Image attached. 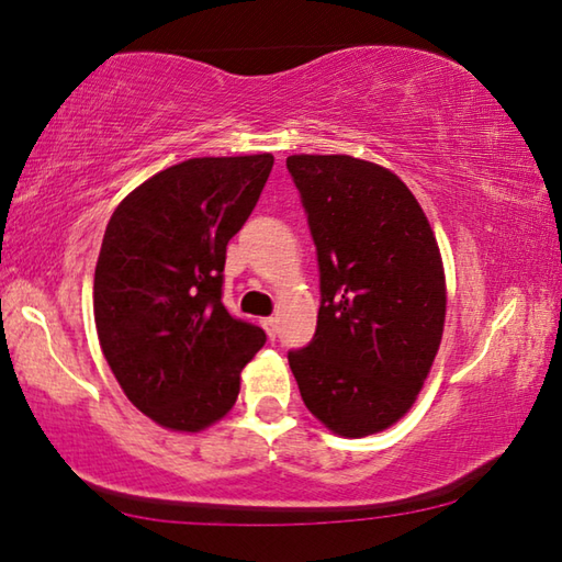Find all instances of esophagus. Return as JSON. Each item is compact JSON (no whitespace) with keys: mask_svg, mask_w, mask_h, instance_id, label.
<instances>
[{"mask_svg":"<svg viewBox=\"0 0 562 562\" xmlns=\"http://www.w3.org/2000/svg\"><path fill=\"white\" fill-rule=\"evenodd\" d=\"M260 325H262V329L268 331V337L272 339L274 337V331H278V319L274 317H265V319H260Z\"/></svg>","mask_w":562,"mask_h":562,"instance_id":"1","label":"esophagus"}]
</instances>
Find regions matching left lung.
I'll return each instance as SVG.
<instances>
[{
	"mask_svg": "<svg viewBox=\"0 0 562 562\" xmlns=\"http://www.w3.org/2000/svg\"><path fill=\"white\" fill-rule=\"evenodd\" d=\"M319 265V315L290 349L304 406L347 439L396 424L441 345L446 282L429 221L402 180L351 156H290Z\"/></svg>",
	"mask_w": 562,
	"mask_h": 562,
	"instance_id": "1",
	"label": "left lung"
}]
</instances>
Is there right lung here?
Returning <instances> with one entry per match:
<instances>
[{"label": "right lung", "instance_id": "right-lung-1", "mask_svg": "<svg viewBox=\"0 0 562 562\" xmlns=\"http://www.w3.org/2000/svg\"><path fill=\"white\" fill-rule=\"evenodd\" d=\"M274 158H190L113 211L93 274L99 341L123 394L156 424L201 431L231 412L265 331L223 304L231 237Z\"/></svg>", "mask_w": 562, "mask_h": 562}]
</instances>
